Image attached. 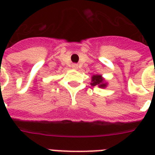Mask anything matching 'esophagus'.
<instances>
[{"label": "esophagus", "instance_id": "34e87169", "mask_svg": "<svg viewBox=\"0 0 155 155\" xmlns=\"http://www.w3.org/2000/svg\"><path fill=\"white\" fill-rule=\"evenodd\" d=\"M71 68H72L73 69H77L78 64H76V63H73L72 65H71Z\"/></svg>", "mask_w": 155, "mask_h": 155}]
</instances>
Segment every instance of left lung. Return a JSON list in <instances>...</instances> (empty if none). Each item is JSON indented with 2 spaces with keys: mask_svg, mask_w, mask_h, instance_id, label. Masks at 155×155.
<instances>
[{
  "mask_svg": "<svg viewBox=\"0 0 155 155\" xmlns=\"http://www.w3.org/2000/svg\"><path fill=\"white\" fill-rule=\"evenodd\" d=\"M91 84L92 86H99L100 87H105L106 83H104V79L101 77V75H93L92 77V83Z\"/></svg>",
  "mask_w": 155,
  "mask_h": 155,
  "instance_id": "left-lung-1",
  "label": "left lung"
}]
</instances>
